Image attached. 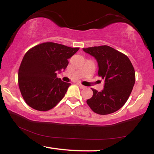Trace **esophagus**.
Returning <instances> with one entry per match:
<instances>
[{
	"mask_svg": "<svg viewBox=\"0 0 154 154\" xmlns=\"http://www.w3.org/2000/svg\"><path fill=\"white\" fill-rule=\"evenodd\" d=\"M78 85H79V88H81V89H84V88H85V87L84 86V85H82L81 84V83H77Z\"/></svg>",
	"mask_w": 154,
	"mask_h": 154,
	"instance_id": "34e87169",
	"label": "esophagus"
}]
</instances>
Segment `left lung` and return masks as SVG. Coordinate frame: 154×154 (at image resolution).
<instances>
[{
  "label": "left lung",
  "instance_id": "1",
  "mask_svg": "<svg viewBox=\"0 0 154 154\" xmlns=\"http://www.w3.org/2000/svg\"><path fill=\"white\" fill-rule=\"evenodd\" d=\"M95 58L98 65V75L104 80V89H94L93 96L87 104L99 114L113 113L127 101L135 82V72L127 56L108 46L83 48Z\"/></svg>",
  "mask_w": 154,
  "mask_h": 154
}]
</instances>
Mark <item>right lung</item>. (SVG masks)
<instances>
[{
  "mask_svg": "<svg viewBox=\"0 0 154 154\" xmlns=\"http://www.w3.org/2000/svg\"><path fill=\"white\" fill-rule=\"evenodd\" d=\"M79 49L45 42L26 52L19 69L18 83L27 105L39 111H47L63 98L71 83L57 78V72L65 71L68 59Z\"/></svg>",
  "mask_w": 154,
  "mask_h": 154,
  "instance_id": "obj_1",
  "label": "right lung"
}]
</instances>
